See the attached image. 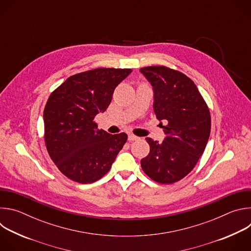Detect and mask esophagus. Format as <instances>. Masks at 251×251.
<instances>
[{
	"label": "esophagus",
	"instance_id": "1",
	"mask_svg": "<svg viewBox=\"0 0 251 251\" xmlns=\"http://www.w3.org/2000/svg\"><path fill=\"white\" fill-rule=\"evenodd\" d=\"M138 139H139V137L135 136L134 134H129V136H128V140H129V141H136V140H138Z\"/></svg>",
	"mask_w": 251,
	"mask_h": 251
}]
</instances>
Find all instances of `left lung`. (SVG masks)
<instances>
[{"instance_id": "1", "label": "left lung", "mask_w": 251, "mask_h": 251, "mask_svg": "<svg viewBox=\"0 0 251 251\" xmlns=\"http://www.w3.org/2000/svg\"><path fill=\"white\" fill-rule=\"evenodd\" d=\"M154 90V112L166 134L159 143L146 138L150 153L141 167L153 181L173 184L185 177L202 155L210 133L208 107L194 81L167 66L140 69Z\"/></svg>"}]
</instances>
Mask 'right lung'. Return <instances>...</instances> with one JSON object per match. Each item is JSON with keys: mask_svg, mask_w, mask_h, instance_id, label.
Wrapping results in <instances>:
<instances>
[{"mask_svg": "<svg viewBox=\"0 0 251 251\" xmlns=\"http://www.w3.org/2000/svg\"><path fill=\"white\" fill-rule=\"evenodd\" d=\"M130 68H96L68 77L50 95L44 110L45 141L58 170L80 184L98 181L108 172L127 141L94 122L112 100Z\"/></svg>", "mask_w": 251, "mask_h": 251, "instance_id": "right-lung-1", "label": "right lung"}]
</instances>
